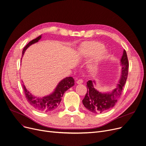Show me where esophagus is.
<instances>
[{"instance_id":"34e87169","label":"esophagus","mask_w":146,"mask_h":146,"mask_svg":"<svg viewBox=\"0 0 146 146\" xmlns=\"http://www.w3.org/2000/svg\"><path fill=\"white\" fill-rule=\"evenodd\" d=\"M83 82L84 81H83V80L82 79H79L76 80V84H81L83 83Z\"/></svg>"}]
</instances>
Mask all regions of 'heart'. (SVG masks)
<instances>
[{
  "label": "heart",
  "instance_id": "heart-1",
  "mask_svg": "<svg viewBox=\"0 0 146 146\" xmlns=\"http://www.w3.org/2000/svg\"><path fill=\"white\" fill-rule=\"evenodd\" d=\"M103 45L98 42L90 41L84 42L79 47V53L85 56L94 55L93 62H91L92 67H96L98 63L104 59L107 56V52L103 49Z\"/></svg>",
  "mask_w": 146,
  "mask_h": 146
}]
</instances>
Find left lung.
<instances>
[{
    "label": "left lung",
    "instance_id": "left-lung-1",
    "mask_svg": "<svg viewBox=\"0 0 146 146\" xmlns=\"http://www.w3.org/2000/svg\"><path fill=\"white\" fill-rule=\"evenodd\" d=\"M122 65L121 76L119 82L115 89L111 93H101L94 88V81L87 82V93L82 100L84 106L89 111L93 113H102L108 111L114 107L117 102L124 86L128 75L129 62L125 50L121 59Z\"/></svg>",
    "mask_w": 146,
    "mask_h": 146
}]
</instances>
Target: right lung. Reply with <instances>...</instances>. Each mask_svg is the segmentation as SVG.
I'll return each mask as SVG.
<instances>
[{
  "label": "right lung",
  "instance_id": "right-lung-1",
  "mask_svg": "<svg viewBox=\"0 0 146 146\" xmlns=\"http://www.w3.org/2000/svg\"><path fill=\"white\" fill-rule=\"evenodd\" d=\"M41 38L42 36L40 35L36 39L30 41L24 48L22 57L27 48L31 44L38 42ZM74 85V79L73 78L67 77L61 80L56 88L52 94L43 97L42 98H39L32 95L25 88V85L22 84L26 99L28 103L37 110L42 112H51L56 110L58 107L64 93Z\"/></svg>",
  "mask_w": 146,
  "mask_h": 146
}]
</instances>
